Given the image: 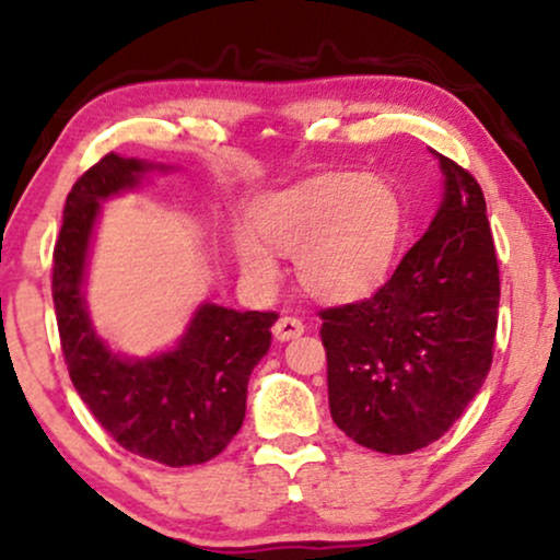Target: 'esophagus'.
<instances>
[{"instance_id":"34e87169","label":"esophagus","mask_w":560,"mask_h":560,"mask_svg":"<svg viewBox=\"0 0 560 560\" xmlns=\"http://www.w3.org/2000/svg\"><path fill=\"white\" fill-rule=\"evenodd\" d=\"M302 332H304V323L296 317H281V319H276V325H273V338L281 342L300 338Z\"/></svg>"}]
</instances>
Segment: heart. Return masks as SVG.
I'll return each instance as SVG.
<instances>
[{
    "label": "heart",
    "mask_w": 560,
    "mask_h": 560,
    "mask_svg": "<svg viewBox=\"0 0 560 560\" xmlns=\"http://www.w3.org/2000/svg\"><path fill=\"white\" fill-rule=\"evenodd\" d=\"M253 236L235 230L243 276L258 287L279 279L276 253L294 256L296 279L312 300L355 302L376 292L397 256L405 210L382 176L330 174L273 191L253 207Z\"/></svg>",
    "instance_id": "1"
}]
</instances>
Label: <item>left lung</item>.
Segmentation results:
<instances>
[{"label":"left lung","instance_id":"1","mask_svg":"<svg viewBox=\"0 0 560 560\" xmlns=\"http://www.w3.org/2000/svg\"><path fill=\"white\" fill-rule=\"evenodd\" d=\"M435 153V151H432ZM430 228L369 300L319 312L332 422L405 456L443 438L491 369L499 266L476 178L445 155Z\"/></svg>","mask_w":560,"mask_h":560}]
</instances>
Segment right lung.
<instances>
[{"mask_svg":"<svg viewBox=\"0 0 560 560\" xmlns=\"http://www.w3.org/2000/svg\"><path fill=\"white\" fill-rule=\"evenodd\" d=\"M171 168L107 153L73 184L54 250V304L66 366L89 412L125 451L178 468L220 456L237 435L276 315L202 302L174 348L145 358L115 353L96 335L84 287L102 202Z\"/></svg>","mask_w":560,"mask_h":560,"instance_id":"1","label":"right lung"}]
</instances>
